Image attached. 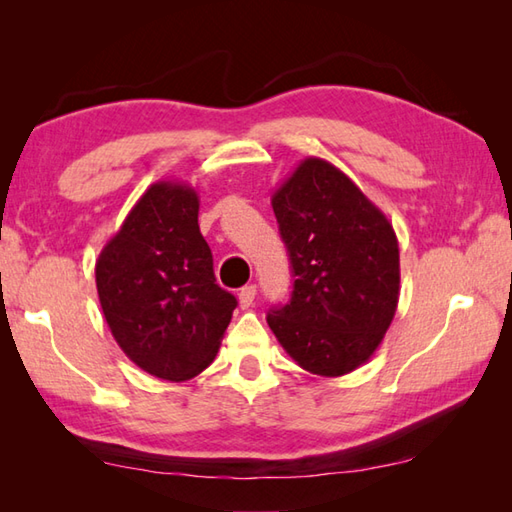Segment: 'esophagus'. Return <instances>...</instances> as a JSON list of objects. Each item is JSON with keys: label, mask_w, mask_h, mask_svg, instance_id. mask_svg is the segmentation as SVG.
Wrapping results in <instances>:
<instances>
[{"label": "esophagus", "mask_w": 512, "mask_h": 512, "mask_svg": "<svg viewBox=\"0 0 512 512\" xmlns=\"http://www.w3.org/2000/svg\"><path fill=\"white\" fill-rule=\"evenodd\" d=\"M255 295H257V286H253V284L244 286L242 290H239V306H242V308L253 306Z\"/></svg>", "instance_id": "obj_1"}]
</instances>
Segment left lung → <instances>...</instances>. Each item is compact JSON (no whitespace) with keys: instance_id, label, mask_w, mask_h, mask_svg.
<instances>
[{"instance_id":"1","label":"left lung","mask_w":512,"mask_h":512,"mask_svg":"<svg viewBox=\"0 0 512 512\" xmlns=\"http://www.w3.org/2000/svg\"><path fill=\"white\" fill-rule=\"evenodd\" d=\"M292 295L268 312L281 347L310 374L369 361L398 308L400 255L385 213L323 158H306L273 193Z\"/></svg>"}]
</instances>
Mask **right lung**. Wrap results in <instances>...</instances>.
<instances>
[{"label":"right lung","instance_id":"add662e5","mask_svg":"<svg viewBox=\"0 0 512 512\" xmlns=\"http://www.w3.org/2000/svg\"><path fill=\"white\" fill-rule=\"evenodd\" d=\"M198 211L189 184H151L96 259V290L116 343L129 361L171 383L213 363L237 306L215 284Z\"/></svg>","mask_w":512,"mask_h":512}]
</instances>
